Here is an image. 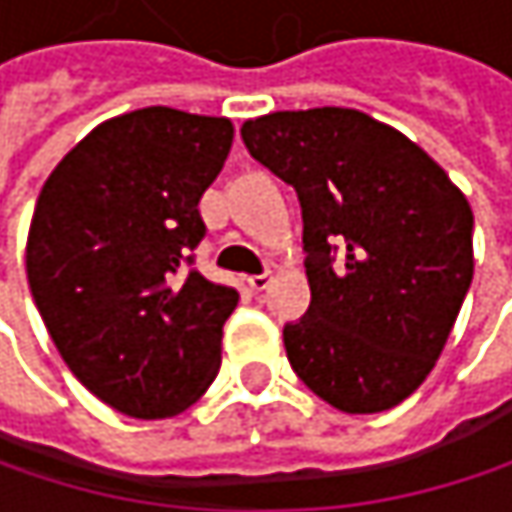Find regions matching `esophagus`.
<instances>
[{
	"mask_svg": "<svg viewBox=\"0 0 512 512\" xmlns=\"http://www.w3.org/2000/svg\"><path fill=\"white\" fill-rule=\"evenodd\" d=\"M269 281H272V275L269 272H260V275H249V287L260 293V290H266L269 287Z\"/></svg>",
	"mask_w": 512,
	"mask_h": 512,
	"instance_id": "esophagus-1",
	"label": "esophagus"
}]
</instances>
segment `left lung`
Returning a JSON list of instances; mask_svg holds the SVG:
<instances>
[{
  "mask_svg": "<svg viewBox=\"0 0 512 512\" xmlns=\"http://www.w3.org/2000/svg\"><path fill=\"white\" fill-rule=\"evenodd\" d=\"M240 133L302 207L311 305L284 326L290 367L350 415L403 403L442 356L471 287L465 195L415 142L358 109L269 112Z\"/></svg>",
  "mask_w": 512,
  "mask_h": 512,
  "instance_id": "left-lung-1",
  "label": "left lung"
}]
</instances>
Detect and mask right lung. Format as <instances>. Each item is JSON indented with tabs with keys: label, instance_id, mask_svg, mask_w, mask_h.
Wrapping results in <instances>:
<instances>
[{
	"label": "right lung",
	"instance_id": "add662e5",
	"mask_svg": "<svg viewBox=\"0 0 512 512\" xmlns=\"http://www.w3.org/2000/svg\"><path fill=\"white\" fill-rule=\"evenodd\" d=\"M234 142L228 118L148 106L94 127L47 177L26 272L73 376L133 418L189 409L222 364L237 290L192 263L204 189Z\"/></svg>",
	"mask_w": 512,
	"mask_h": 512
}]
</instances>
